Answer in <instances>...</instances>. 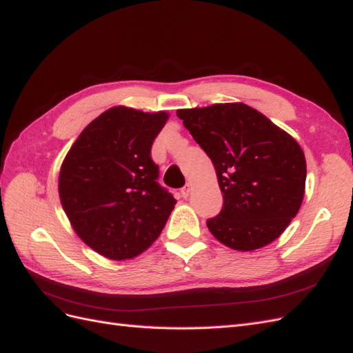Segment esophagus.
I'll list each match as a JSON object with an SVG mask.
<instances>
[{"mask_svg": "<svg viewBox=\"0 0 353 353\" xmlns=\"http://www.w3.org/2000/svg\"><path fill=\"white\" fill-rule=\"evenodd\" d=\"M190 192H191V188H190V185H186V186H183V188L181 190V194H182V197H183V199H188V197H190Z\"/></svg>", "mask_w": 353, "mask_h": 353, "instance_id": "obj_1", "label": "esophagus"}]
</instances>
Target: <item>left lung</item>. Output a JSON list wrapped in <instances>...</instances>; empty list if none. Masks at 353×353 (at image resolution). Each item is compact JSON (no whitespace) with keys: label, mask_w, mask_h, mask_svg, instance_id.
Segmentation results:
<instances>
[{"label":"left lung","mask_w":353,"mask_h":353,"mask_svg":"<svg viewBox=\"0 0 353 353\" xmlns=\"http://www.w3.org/2000/svg\"><path fill=\"white\" fill-rule=\"evenodd\" d=\"M177 117L211 157L223 192L209 232L238 252L279 238L303 201L306 161L297 141L244 103L179 109Z\"/></svg>","instance_id":"1"}]
</instances>
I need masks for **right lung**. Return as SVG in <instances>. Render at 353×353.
Returning <instances> with one entry per match:
<instances>
[{"instance_id":"right-lung-1","label":"right lung","mask_w":353,"mask_h":353,"mask_svg":"<svg viewBox=\"0 0 353 353\" xmlns=\"http://www.w3.org/2000/svg\"><path fill=\"white\" fill-rule=\"evenodd\" d=\"M168 117L114 106L85 127L65 156L62 208L81 241L104 258L132 259L147 250L174 209L150 156Z\"/></svg>"}]
</instances>
